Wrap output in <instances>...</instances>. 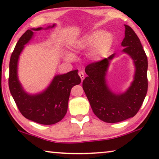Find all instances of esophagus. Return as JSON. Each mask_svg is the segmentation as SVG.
I'll return each instance as SVG.
<instances>
[{
    "mask_svg": "<svg viewBox=\"0 0 159 159\" xmlns=\"http://www.w3.org/2000/svg\"><path fill=\"white\" fill-rule=\"evenodd\" d=\"M79 76L80 78V79H81V81H83V80H84V79H85L84 73H83V71H80V72H79Z\"/></svg>",
    "mask_w": 159,
    "mask_h": 159,
    "instance_id": "esophagus-1",
    "label": "esophagus"
}]
</instances>
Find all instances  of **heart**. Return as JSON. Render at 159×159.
<instances>
[{
    "mask_svg": "<svg viewBox=\"0 0 159 159\" xmlns=\"http://www.w3.org/2000/svg\"><path fill=\"white\" fill-rule=\"evenodd\" d=\"M113 35L108 31H95L88 34L71 43L70 46L73 53L88 50L87 55L93 62H99L107 57L114 44ZM66 60L71 61L73 55L65 54Z\"/></svg>",
    "mask_w": 159,
    "mask_h": 159,
    "instance_id": "heart-1",
    "label": "heart"
}]
</instances>
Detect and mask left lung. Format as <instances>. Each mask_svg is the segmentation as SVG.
<instances>
[{"mask_svg":"<svg viewBox=\"0 0 159 159\" xmlns=\"http://www.w3.org/2000/svg\"><path fill=\"white\" fill-rule=\"evenodd\" d=\"M125 38L122 52L133 61V80L125 92L116 93L107 82V73L113 54L99 62L91 63L85 67L88 75L83 81V88L90 107L97 116L106 123H118L135 116L146 97L148 88V61L141 42L130 26L125 25Z\"/></svg>","mask_w":159,"mask_h":159,"instance_id":"8db88e82","label":"left lung"}]
</instances>
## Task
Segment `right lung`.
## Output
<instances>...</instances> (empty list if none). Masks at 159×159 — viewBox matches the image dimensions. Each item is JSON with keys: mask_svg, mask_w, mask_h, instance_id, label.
<instances>
[{"mask_svg": "<svg viewBox=\"0 0 159 159\" xmlns=\"http://www.w3.org/2000/svg\"><path fill=\"white\" fill-rule=\"evenodd\" d=\"M48 26L44 29L54 28ZM43 27L28 29L19 39L10 60L9 88L10 93L24 116L29 120L43 125H52L62 119L68 109V102L71 88L80 83L78 70L64 74H58L53 78L50 84L36 94H29L24 89L18 78V61L25 45L31 41L34 32Z\"/></svg>", "mask_w": 159, "mask_h": 159, "instance_id": "1", "label": "right lung"}]
</instances>
